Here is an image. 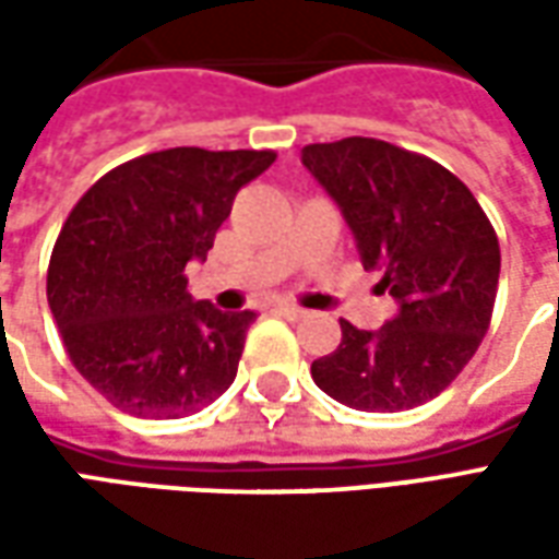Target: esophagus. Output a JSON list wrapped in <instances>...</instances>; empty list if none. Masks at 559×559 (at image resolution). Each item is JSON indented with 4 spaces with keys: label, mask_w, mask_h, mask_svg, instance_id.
Here are the masks:
<instances>
[{
    "label": "esophagus",
    "mask_w": 559,
    "mask_h": 559,
    "mask_svg": "<svg viewBox=\"0 0 559 559\" xmlns=\"http://www.w3.org/2000/svg\"><path fill=\"white\" fill-rule=\"evenodd\" d=\"M275 314L287 317V320H299V317H305V311H302V308H299V305L278 302V305H275Z\"/></svg>",
    "instance_id": "esophagus-1"
}]
</instances>
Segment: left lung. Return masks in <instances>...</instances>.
<instances>
[{
  "instance_id": "8db88e82",
  "label": "left lung",
  "mask_w": 559,
  "mask_h": 559,
  "mask_svg": "<svg viewBox=\"0 0 559 559\" xmlns=\"http://www.w3.org/2000/svg\"><path fill=\"white\" fill-rule=\"evenodd\" d=\"M305 170L338 203L365 269L399 314L377 332L341 320L338 350L311 365L329 399L399 413L437 399L488 332L500 281L491 221L437 160L374 138L311 143Z\"/></svg>"
}]
</instances>
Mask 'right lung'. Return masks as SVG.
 Masks as SVG:
<instances>
[{
	"mask_svg": "<svg viewBox=\"0 0 559 559\" xmlns=\"http://www.w3.org/2000/svg\"><path fill=\"white\" fill-rule=\"evenodd\" d=\"M275 152L176 146L119 164L92 185L53 245L47 302L71 362L119 411L179 419L236 380L254 311L188 293L239 188Z\"/></svg>",
	"mask_w": 559,
	"mask_h": 559,
	"instance_id": "obj_1",
	"label": "right lung"
}]
</instances>
